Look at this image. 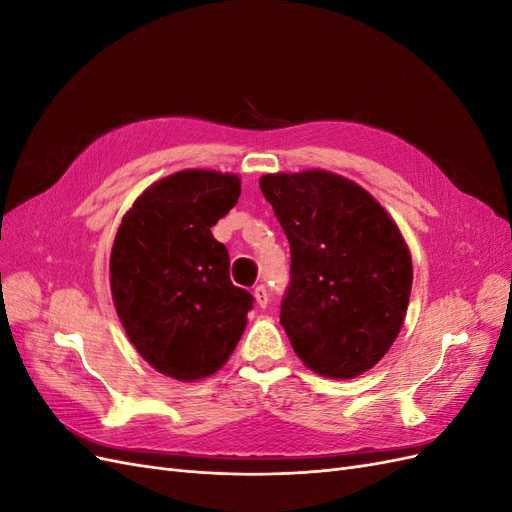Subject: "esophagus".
<instances>
[{
  "instance_id": "1",
  "label": "esophagus",
  "mask_w": 512,
  "mask_h": 512,
  "mask_svg": "<svg viewBox=\"0 0 512 512\" xmlns=\"http://www.w3.org/2000/svg\"><path fill=\"white\" fill-rule=\"evenodd\" d=\"M254 299L258 303V307H267L269 305V294H267V288L265 286H256L254 288Z\"/></svg>"
}]
</instances>
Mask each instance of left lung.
Segmentation results:
<instances>
[{
	"instance_id": "obj_1",
	"label": "left lung",
	"mask_w": 512,
	"mask_h": 512,
	"mask_svg": "<svg viewBox=\"0 0 512 512\" xmlns=\"http://www.w3.org/2000/svg\"><path fill=\"white\" fill-rule=\"evenodd\" d=\"M260 190L290 243L280 322L322 378L365 374L404 327L412 256L399 226L359 183L329 170L269 173Z\"/></svg>"
}]
</instances>
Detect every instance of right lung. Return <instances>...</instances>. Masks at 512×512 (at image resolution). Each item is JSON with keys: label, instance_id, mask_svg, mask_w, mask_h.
Instances as JSON below:
<instances>
[{"label": "right lung", "instance_id": "1", "mask_svg": "<svg viewBox=\"0 0 512 512\" xmlns=\"http://www.w3.org/2000/svg\"><path fill=\"white\" fill-rule=\"evenodd\" d=\"M241 177L185 168L134 200L111 250V294L138 354L181 382L213 376L245 331L252 294L232 286L211 226L237 205Z\"/></svg>", "mask_w": 512, "mask_h": 512}]
</instances>
